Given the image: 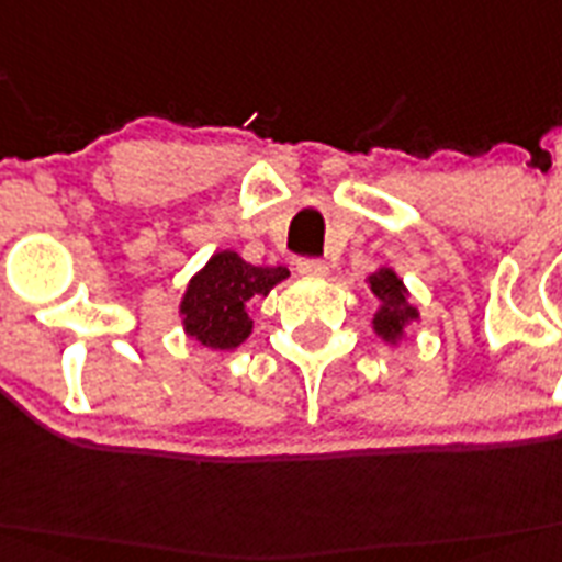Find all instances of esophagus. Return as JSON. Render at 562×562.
<instances>
[{"mask_svg":"<svg viewBox=\"0 0 562 562\" xmlns=\"http://www.w3.org/2000/svg\"><path fill=\"white\" fill-rule=\"evenodd\" d=\"M296 271L303 273V277H311V280H317V277H325V273H328V266H325L323 259H300V262H296Z\"/></svg>","mask_w":562,"mask_h":562,"instance_id":"34e87169","label":"esophagus"}]
</instances>
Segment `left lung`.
Returning a JSON list of instances; mask_svg holds the SVG:
<instances>
[{
  "label": "left lung",
  "instance_id": "8db88e82",
  "mask_svg": "<svg viewBox=\"0 0 562 562\" xmlns=\"http://www.w3.org/2000/svg\"><path fill=\"white\" fill-rule=\"evenodd\" d=\"M371 294L376 296V311L371 317V328L383 342L400 346L414 323H419V308L412 303V294L400 280L394 268L383 266L366 277Z\"/></svg>",
  "mask_w": 562,
  "mask_h": 562
}]
</instances>
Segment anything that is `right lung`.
Instances as JSON below:
<instances>
[{"mask_svg": "<svg viewBox=\"0 0 562 562\" xmlns=\"http://www.w3.org/2000/svg\"><path fill=\"white\" fill-rule=\"evenodd\" d=\"M289 280V268L251 266L237 251H216L193 273L179 300V319L188 339L211 351H234L251 337V303Z\"/></svg>", "mask_w": 562, "mask_h": 562, "instance_id": "1", "label": "right lung"}]
</instances>
